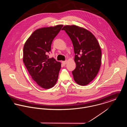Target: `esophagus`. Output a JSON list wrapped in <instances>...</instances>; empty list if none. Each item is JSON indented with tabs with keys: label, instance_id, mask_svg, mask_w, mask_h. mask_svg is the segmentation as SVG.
Here are the masks:
<instances>
[{
	"label": "esophagus",
	"instance_id": "34e87169",
	"mask_svg": "<svg viewBox=\"0 0 127 127\" xmlns=\"http://www.w3.org/2000/svg\"><path fill=\"white\" fill-rule=\"evenodd\" d=\"M62 64H63V65H65L66 64V63H67V61H62Z\"/></svg>",
	"mask_w": 127,
	"mask_h": 127
}]
</instances>
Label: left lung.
<instances>
[{
  "label": "left lung",
  "instance_id": "obj_1",
  "mask_svg": "<svg viewBox=\"0 0 127 127\" xmlns=\"http://www.w3.org/2000/svg\"><path fill=\"white\" fill-rule=\"evenodd\" d=\"M62 30L69 36L74 47L76 64L72 72L74 79L81 86L87 85L100 68L102 53L98 41L91 32L76 25H66Z\"/></svg>",
  "mask_w": 127,
  "mask_h": 127
}]
</instances>
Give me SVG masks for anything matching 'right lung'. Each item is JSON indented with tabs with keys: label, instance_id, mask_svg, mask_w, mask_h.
<instances>
[{
	"label": "right lung",
	"instance_id": "obj_1",
	"mask_svg": "<svg viewBox=\"0 0 127 127\" xmlns=\"http://www.w3.org/2000/svg\"><path fill=\"white\" fill-rule=\"evenodd\" d=\"M63 25L44 27L35 31L23 47V61L33 80L40 87L49 89L56 84L61 64L48 59L52 41Z\"/></svg>",
	"mask_w": 127,
	"mask_h": 127
}]
</instances>
